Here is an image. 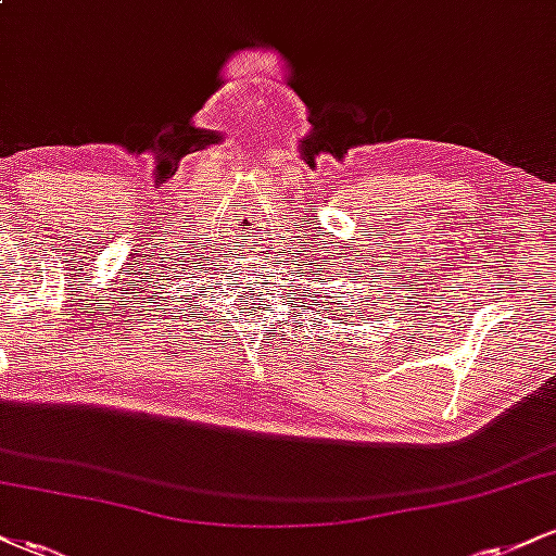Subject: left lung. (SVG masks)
Segmentation results:
<instances>
[{
  "mask_svg": "<svg viewBox=\"0 0 556 556\" xmlns=\"http://www.w3.org/2000/svg\"><path fill=\"white\" fill-rule=\"evenodd\" d=\"M308 295H311V292H308ZM324 295H327V292H324ZM329 298V295H327ZM337 308H340V311H348V303H342V300H337ZM337 314H331V318H334ZM342 324V321H340Z\"/></svg>",
  "mask_w": 556,
  "mask_h": 556,
  "instance_id": "obj_1",
  "label": "left lung"
}]
</instances>
